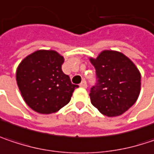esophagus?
<instances>
[{
	"label": "esophagus",
	"instance_id": "34e87169",
	"mask_svg": "<svg viewBox=\"0 0 154 154\" xmlns=\"http://www.w3.org/2000/svg\"><path fill=\"white\" fill-rule=\"evenodd\" d=\"M79 86H80V87H82V88H86V87H87V84H86V81L83 80V81H82V82L80 83Z\"/></svg>",
	"mask_w": 154,
	"mask_h": 154
}]
</instances>
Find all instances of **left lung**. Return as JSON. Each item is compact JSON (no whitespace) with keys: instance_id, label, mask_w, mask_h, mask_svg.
<instances>
[{"instance_id":"1","label":"left lung","mask_w":154,"mask_h":154,"mask_svg":"<svg viewBox=\"0 0 154 154\" xmlns=\"http://www.w3.org/2000/svg\"><path fill=\"white\" fill-rule=\"evenodd\" d=\"M96 69L97 84L90 99L102 115L113 117L126 112L137 101L141 89V74L133 62L122 53L104 50L90 58Z\"/></svg>"}]
</instances>
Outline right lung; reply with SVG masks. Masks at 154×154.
Wrapping results in <instances>:
<instances>
[{"instance_id": "add662e5", "label": "right lung", "mask_w": 154, "mask_h": 154, "mask_svg": "<svg viewBox=\"0 0 154 154\" xmlns=\"http://www.w3.org/2000/svg\"><path fill=\"white\" fill-rule=\"evenodd\" d=\"M63 56L54 50H38L19 63L17 83L23 100L32 110L48 115L69 102L78 85L63 72Z\"/></svg>"}]
</instances>
